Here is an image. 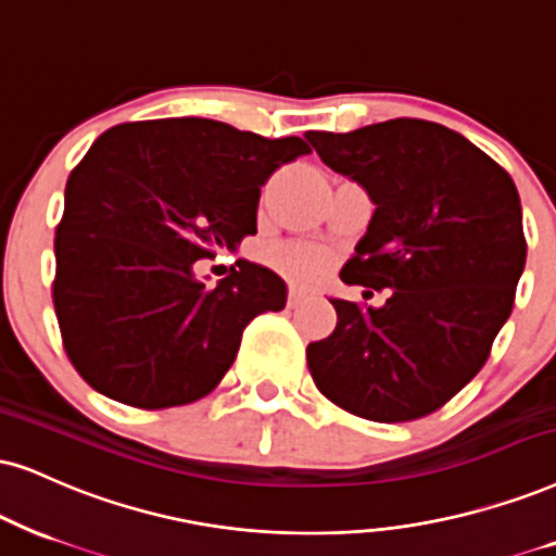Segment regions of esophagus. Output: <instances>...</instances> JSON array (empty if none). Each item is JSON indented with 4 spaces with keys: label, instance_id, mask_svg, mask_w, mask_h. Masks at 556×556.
Masks as SVG:
<instances>
[{
    "label": "esophagus",
    "instance_id": "1",
    "mask_svg": "<svg viewBox=\"0 0 556 556\" xmlns=\"http://www.w3.org/2000/svg\"><path fill=\"white\" fill-rule=\"evenodd\" d=\"M307 292L302 290V287H290V292H287V305L290 307H298L300 302H305Z\"/></svg>",
    "mask_w": 556,
    "mask_h": 556
}]
</instances>
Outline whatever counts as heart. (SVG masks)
I'll list each match as a JSON object with an SVG mask.
<instances>
[{
  "label": "heart",
  "mask_w": 556,
  "mask_h": 556,
  "mask_svg": "<svg viewBox=\"0 0 556 556\" xmlns=\"http://www.w3.org/2000/svg\"><path fill=\"white\" fill-rule=\"evenodd\" d=\"M266 258H269L274 269L282 271L285 277L294 279V282H313V279H318L328 266L326 251L302 243L277 245V249H271L269 254H266Z\"/></svg>",
  "instance_id": "1"
}]
</instances>
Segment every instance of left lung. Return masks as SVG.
I'll return each instance as SVG.
<instances>
[{"label": "left lung", "instance_id": "left-lung-1", "mask_svg": "<svg viewBox=\"0 0 556 556\" xmlns=\"http://www.w3.org/2000/svg\"><path fill=\"white\" fill-rule=\"evenodd\" d=\"M323 164L375 202L341 269L384 305L330 298L333 333L307 346L330 403L377 424L439 410L488 362L526 266L518 189L503 166L439 123L397 117L305 136Z\"/></svg>", "mask_w": 556, "mask_h": 556}]
</instances>
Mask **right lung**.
<instances>
[{
  "label": "right lung",
  "instance_id": "obj_1",
  "mask_svg": "<svg viewBox=\"0 0 556 556\" xmlns=\"http://www.w3.org/2000/svg\"><path fill=\"white\" fill-rule=\"evenodd\" d=\"M302 153V138L207 117L123 123L91 143L66 181L53 279L63 349L91 388L143 410L217 388L287 285L238 258L207 287L194 262L256 233L262 187Z\"/></svg>",
  "mask_w": 556,
  "mask_h": 556
}]
</instances>
